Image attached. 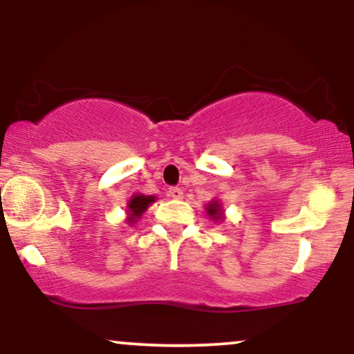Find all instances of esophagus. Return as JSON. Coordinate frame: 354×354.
Instances as JSON below:
<instances>
[{
  "label": "esophagus",
  "mask_w": 354,
  "mask_h": 354,
  "mask_svg": "<svg viewBox=\"0 0 354 354\" xmlns=\"http://www.w3.org/2000/svg\"><path fill=\"white\" fill-rule=\"evenodd\" d=\"M168 196L173 198V200H181V198H183V189L181 188H169Z\"/></svg>",
  "instance_id": "34e87169"
}]
</instances>
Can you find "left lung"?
<instances>
[{
	"label": "left lung",
	"instance_id": "obj_1",
	"mask_svg": "<svg viewBox=\"0 0 354 354\" xmlns=\"http://www.w3.org/2000/svg\"><path fill=\"white\" fill-rule=\"evenodd\" d=\"M206 214L213 219V221H225V211H223V206L221 203H219L218 200H213L209 201L208 205H206Z\"/></svg>",
	"mask_w": 354,
	"mask_h": 354
}]
</instances>
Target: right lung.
Instances as JSON below:
<instances>
[{"label":"right lung","instance_id":"obj_1","mask_svg":"<svg viewBox=\"0 0 354 354\" xmlns=\"http://www.w3.org/2000/svg\"><path fill=\"white\" fill-rule=\"evenodd\" d=\"M154 201H156V196H146V194L141 193L133 194V196L129 198L128 206H126V208H128L126 209V214H128L126 223H128V225H135L138 219L143 216V213L148 209V206Z\"/></svg>","mask_w":354,"mask_h":354}]
</instances>
